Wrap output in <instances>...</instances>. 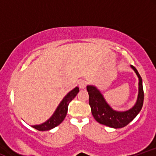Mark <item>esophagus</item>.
Segmentation results:
<instances>
[{
	"label": "esophagus",
	"mask_w": 156,
	"mask_h": 156,
	"mask_svg": "<svg viewBox=\"0 0 156 156\" xmlns=\"http://www.w3.org/2000/svg\"><path fill=\"white\" fill-rule=\"evenodd\" d=\"M78 87L80 89H84L86 87V82L83 80H78Z\"/></svg>",
	"instance_id": "1"
}]
</instances>
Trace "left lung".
Listing matches in <instances>:
<instances>
[{
    "instance_id": "left-lung-1",
    "label": "left lung",
    "mask_w": 156,
    "mask_h": 156,
    "mask_svg": "<svg viewBox=\"0 0 156 156\" xmlns=\"http://www.w3.org/2000/svg\"><path fill=\"white\" fill-rule=\"evenodd\" d=\"M139 78V92L136 103L132 108L127 111H117L113 109L105 101L104 96L95 86L88 85L87 87L89 93V104L92 114L97 122L102 125L113 128H121L129 124L140 112L144 102L142 79L137 69L130 65Z\"/></svg>"
}]
</instances>
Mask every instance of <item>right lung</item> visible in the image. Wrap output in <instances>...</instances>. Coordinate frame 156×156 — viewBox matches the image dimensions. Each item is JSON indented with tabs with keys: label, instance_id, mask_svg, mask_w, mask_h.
Masks as SVG:
<instances>
[{
	"label": "right lung",
	"instance_id": "add662e5",
	"mask_svg": "<svg viewBox=\"0 0 156 156\" xmlns=\"http://www.w3.org/2000/svg\"><path fill=\"white\" fill-rule=\"evenodd\" d=\"M78 92H79V88L78 87H76V88L73 89L70 92H68L62 99V101L60 102V103L57 106L53 115L47 121L42 123V124L31 125L32 128L40 130V131H45V130L53 129L55 127L60 125L63 122L66 115H67L68 105H69V103L76 98Z\"/></svg>",
	"mask_w": 156,
	"mask_h": 156
}]
</instances>
